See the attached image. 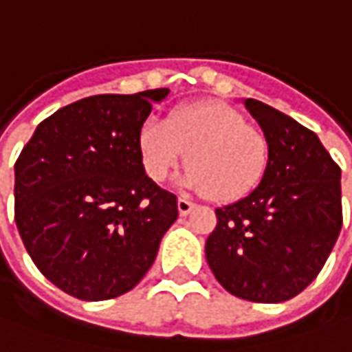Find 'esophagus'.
<instances>
[{
	"label": "esophagus",
	"mask_w": 352,
	"mask_h": 352,
	"mask_svg": "<svg viewBox=\"0 0 352 352\" xmlns=\"http://www.w3.org/2000/svg\"><path fill=\"white\" fill-rule=\"evenodd\" d=\"M192 208H195V204L190 200L185 199V197H179V200H177V210H179L181 216H187Z\"/></svg>",
	"instance_id": "34e87169"
}]
</instances>
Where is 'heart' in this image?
Returning a JSON list of instances; mask_svg holds the SVG:
<instances>
[{
    "instance_id": "obj_1",
    "label": "heart",
    "mask_w": 352,
    "mask_h": 352,
    "mask_svg": "<svg viewBox=\"0 0 352 352\" xmlns=\"http://www.w3.org/2000/svg\"><path fill=\"white\" fill-rule=\"evenodd\" d=\"M140 157L146 175L162 183L183 164L181 185L218 202L248 197L269 164V142L243 115L224 103L185 104L140 128Z\"/></svg>"
}]
</instances>
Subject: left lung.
Segmentation results:
<instances>
[{"label": "left lung", "mask_w": 352, "mask_h": 352, "mask_svg": "<svg viewBox=\"0 0 352 352\" xmlns=\"http://www.w3.org/2000/svg\"><path fill=\"white\" fill-rule=\"evenodd\" d=\"M269 142V164L245 199L216 208L206 261L230 294L286 302L320 274L343 226L341 167L320 138L269 104L245 99Z\"/></svg>", "instance_id": "1"}]
</instances>
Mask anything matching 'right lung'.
<instances>
[{
    "label": "right lung",
    "mask_w": 352,
    "mask_h": 352,
    "mask_svg": "<svg viewBox=\"0 0 352 352\" xmlns=\"http://www.w3.org/2000/svg\"><path fill=\"white\" fill-rule=\"evenodd\" d=\"M169 89L93 95L36 126L15 162V224L36 269L79 300H111L150 271L177 197L146 175L140 128Z\"/></svg>",
    "instance_id": "1"
}]
</instances>
